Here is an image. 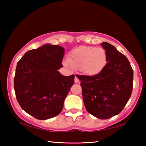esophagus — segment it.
<instances>
[{"mask_svg": "<svg viewBox=\"0 0 146 146\" xmlns=\"http://www.w3.org/2000/svg\"><path fill=\"white\" fill-rule=\"evenodd\" d=\"M75 82L76 84H78V83L80 82V80H79V79L78 78V77L76 76H75Z\"/></svg>", "mask_w": 146, "mask_h": 146, "instance_id": "obj_1", "label": "esophagus"}]
</instances>
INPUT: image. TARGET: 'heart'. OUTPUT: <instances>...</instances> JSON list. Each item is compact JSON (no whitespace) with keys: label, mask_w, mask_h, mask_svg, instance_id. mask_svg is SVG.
I'll return each mask as SVG.
<instances>
[{"label":"heart","mask_w":146,"mask_h":146,"mask_svg":"<svg viewBox=\"0 0 146 146\" xmlns=\"http://www.w3.org/2000/svg\"><path fill=\"white\" fill-rule=\"evenodd\" d=\"M108 62V53L104 48L80 46L71 51L64 64L70 68H80L84 75L93 76L102 72Z\"/></svg>","instance_id":"b5f03b06"}]
</instances>
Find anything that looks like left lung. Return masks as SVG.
Wrapping results in <instances>:
<instances>
[{
	"mask_svg": "<svg viewBox=\"0 0 146 146\" xmlns=\"http://www.w3.org/2000/svg\"><path fill=\"white\" fill-rule=\"evenodd\" d=\"M108 62L104 70L93 76L78 75L85 108L94 117L108 119L122 111L133 90V71L126 56L106 42Z\"/></svg>",
	"mask_w": 146,
	"mask_h": 146,
	"instance_id": "8db88e82",
	"label": "left lung"
}]
</instances>
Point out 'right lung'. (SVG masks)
Returning a JSON list of instances; mask_svg holds the SVG:
<instances>
[{
    "instance_id": "right-lung-1",
    "label": "right lung",
    "mask_w": 146,
    "mask_h": 146,
    "mask_svg": "<svg viewBox=\"0 0 146 146\" xmlns=\"http://www.w3.org/2000/svg\"><path fill=\"white\" fill-rule=\"evenodd\" d=\"M64 48L46 44L24 54L17 63L14 89L24 111L38 120H47L62 110L75 75L64 76Z\"/></svg>"
}]
</instances>
